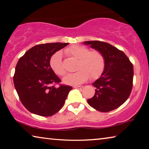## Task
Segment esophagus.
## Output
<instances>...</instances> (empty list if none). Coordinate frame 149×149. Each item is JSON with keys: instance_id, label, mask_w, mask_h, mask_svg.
<instances>
[{"instance_id": "obj_1", "label": "esophagus", "mask_w": 149, "mask_h": 149, "mask_svg": "<svg viewBox=\"0 0 149 149\" xmlns=\"http://www.w3.org/2000/svg\"><path fill=\"white\" fill-rule=\"evenodd\" d=\"M74 88H75V89H83V87H83V86H74Z\"/></svg>"}]
</instances>
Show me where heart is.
<instances>
[{
  "instance_id": "b5f03b06",
  "label": "heart",
  "mask_w": 149,
  "mask_h": 149,
  "mask_svg": "<svg viewBox=\"0 0 149 149\" xmlns=\"http://www.w3.org/2000/svg\"><path fill=\"white\" fill-rule=\"evenodd\" d=\"M65 53L78 60L77 70L74 74H69L64 77V82L66 84H79L89 79L99 77L104 72L105 58L99 50H89L84 46L75 45L65 50ZM50 65L55 74L60 76L65 74V69L62 60V55L57 52L52 55L50 60Z\"/></svg>"
}]
</instances>
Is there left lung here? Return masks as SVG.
I'll return each instance as SVG.
<instances>
[{"instance_id":"left-lung-1","label":"left lung","mask_w":149,"mask_h":149,"mask_svg":"<svg viewBox=\"0 0 149 149\" xmlns=\"http://www.w3.org/2000/svg\"><path fill=\"white\" fill-rule=\"evenodd\" d=\"M84 43L99 50L105 58L104 72L93 84L96 88L95 95L87 102L100 112L116 109L127 100L132 92L133 64L124 52L108 42L90 41Z\"/></svg>"}]
</instances>
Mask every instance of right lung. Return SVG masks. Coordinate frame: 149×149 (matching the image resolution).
<instances>
[{
	"instance_id": "right-lung-1",
	"label": "right lung",
	"mask_w": 149,
	"mask_h": 149,
	"mask_svg": "<svg viewBox=\"0 0 149 149\" xmlns=\"http://www.w3.org/2000/svg\"><path fill=\"white\" fill-rule=\"evenodd\" d=\"M68 45L52 42L36 45L17 62L13 77L14 87L20 101L30 112L51 116L64 105L72 87L60 84L61 80L52 70L50 60ZM56 84L59 85L58 88Z\"/></svg>"
}]
</instances>
